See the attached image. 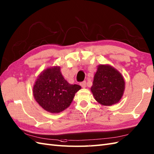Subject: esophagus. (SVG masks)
<instances>
[{
    "label": "esophagus",
    "instance_id": "esophagus-1",
    "mask_svg": "<svg viewBox=\"0 0 154 154\" xmlns=\"http://www.w3.org/2000/svg\"><path fill=\"white\" fill-rule=\"evenodd\" d=\"M80 85H81V87H83V88H85V87H86V81L81 82V83H80Z\"/></svg>",
    "mask_w": 154,
    "mask_h": 154
}]
</instances>
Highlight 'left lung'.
<instances>
[{
    "mask_svg": "<svg viewBox=\"0 0 154 154\" xmlns=\"http://www.w3.org/2000/svg\"><path fill=\"white\" fill-rule=\"evenodd\" d=\"M123 77L109 65L98 66L91 88L95 100L103 106H112L119 102L124 93Z\"/></svg>",
    "mask_w": 154,
    "mask_h": 154,
    "instance_id": "8db88e82",
    "label": "left lung"
}]
</instances>
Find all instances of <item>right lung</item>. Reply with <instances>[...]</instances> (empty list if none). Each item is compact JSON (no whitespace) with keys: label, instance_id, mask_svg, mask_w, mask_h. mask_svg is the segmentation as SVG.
<instances>
[{"label":"right lung","instance_id":"right-lung-1","mask_svg":"<svg viewBox=\"0 0 154 154\" xmlns=\"http://www.w3.org/2000/svg\"><path fill=\"white\" fill-rule=\"evenodd\" d=\"M81 88V86L71 85L63 78L60 66H53L38 76L33 92L35 100L45 110L58 113L68 108Z\"/></svg>","mask_w":154,"mask_h":154}]
</instances>
